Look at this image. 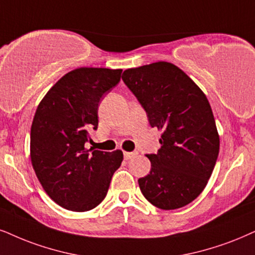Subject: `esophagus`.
Listing matches in <instances>:
<instances>
[{"label":"esophagus","instance_id":"obj_1","mask_svg":"<svg viewBox=\"0 0 255 255\" xmlns=\"http://www.w3.org/2000/svg\"><path fill=\"white\" fill-rule=\"evenodd\" d=\"M137 155V151H125L124 156L126 160H130L131 157H135Z\"/></svg>","mask_w":255,"mask_h":255}]
</instances>
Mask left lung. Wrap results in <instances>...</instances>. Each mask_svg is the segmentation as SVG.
I'll list each match as a JSON object with an SVG mask.
<instances>
[{
  "mask_svg": "<svg viewBox=\"0 0 255 255\" xmlns=\"http://www.w3.org/2000/svg\"><path fill=\"white\" fill-rule=\"evenodd\" d=\"M126 86L162 131L150 172L138 179L144 198L157 208L191 204L205 189L219 155L220 138L207 98L185 72L160 62L126 69Z\"/></svg>",
  "mask_w": 255,
  "mask_h": 255,
  "instance_id": "left-lung-1",
  "label": "left lung"
}]
</instances>
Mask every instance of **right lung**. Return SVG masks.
<instances>
[{
    "label": "right lung",
    "instance_id": "obj_1",
    "mask_svg": "<svg viewBox=\"0 0 255 255\" xmlns=\"http://www.w3.org/2000/svg\"><path fill=\"white\" fill-rule=\"evenodd\" d=\"M122 69H74L48 90L30 130V159L49 198L73 212L95 208L107 195L124 160L121 150H93L89 131L98 129L102 96L120 82Z\"/></svg>",
    "mask_w": 255,
    "mask_h": 255
}]
</instances>
